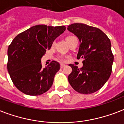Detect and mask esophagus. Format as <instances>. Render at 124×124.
Instances as JSON below:
<instances>
[{"mask_svg":"<svg viewBox=\"0 0 124 124\" xmlns=\"http://www.w3.org/2000/svg\"><path fill=\"white\" fill-rule=\"evenodd\" d=\"M64 66H65V64H60V68H63Z\"/></svg>","mask_w":124,"mask_h":124,"instance_id":"34e87169","label":"esophagus"}]
</instances>
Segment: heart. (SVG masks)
Masks as SVG:
<instances>
[{"label": "heart", "instance_id": "obj_1", "mask_svg": "<svg viewBox=\"0 0 124 124\" xmlns=\"http://www.w3.org/2000/svg\"><path fill=\"white\" fill-rule=\"evenodd\" d=\"M73 38H75V36H68L67 38H66V39H67V41L68 42V41H70L71 39H73ZM60 59L61 60H63V57H62V56H60Z\"/></svg>", "mask_w": 124, "mask_h": 124}]
</instances>
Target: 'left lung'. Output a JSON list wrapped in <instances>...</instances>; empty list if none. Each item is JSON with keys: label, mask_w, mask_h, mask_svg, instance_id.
<instances>
[{"label": "left lung", "mask_w": 124, "mask_h": 124, "mask_svg": "<svg viewBox=\"0 0 124 124\" xmlns=\"http://www.w3.org/2000/svg\"><path fill=\"white\" fill-rule=\"evenodd\" d=\"M68 30L80 41L77 59H84L80 69L74 64L69 65L72 68L69 83L79 93H92L105 84L112 72L114 55L110 39L99 28L83 23L70 24Z\"/></svg>", "instance_id": "1"}]
</instances>
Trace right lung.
Returning <instances> with one entry per match:
<instances>
[{"instance_id": "add662e5", "label": "right lung", "mask_w": 124, "mask_h": 124, "mask_svg": "<svg viewBox=\"0 0 124 124\" xmlns=\"http://www.w3.org/2000/svg\"><path fill=\"white\" fill-rule=\"evenodd\" d=\"M66 26L39 24L19 34L8 49L7 69L14 85L23 93L38 96L49 90L60 64L53 60L42 68L41 58Z\"/></svg>"}]
</instances>
